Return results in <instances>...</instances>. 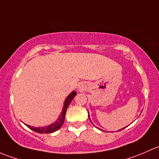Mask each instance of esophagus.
<instances>
[{
    "instance_id": "obj_1",
    "label": "esophagus",
    "mask_w": 159,
    "mask_h": 159,
    "mask_svg": "<svg viewBox=\"0 0 159 159\" xmlns=\"http://www.w3.org/2000/svg\"><path fill=\"white\" fill-rule=\"evenodd\" d=\"M79 89H80V91H83V87L82 86V85H80V86H79Z\"/></svg>"
}]
</instances>
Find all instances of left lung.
<instances>
[{
  "mask_svg": "<svg viewBox=\"0 0 159 159\" xmlns=\"http://www.w3.org/2000/svg\"><path fill=\"white\" fill-rule=\"evenodd\" d=\"M88 113H89V112H88ZM89 120H90V118H89ZM90 122H91V120H90ZM92 123H93V122H92ZM125 128H122V129H119V130H118V131H121V130H122V129H125Z\"/></svg>",
  "mask_w": 159,
  "mask_h": 159,
  "instance_id": "1",
  "label": "left lung"
}]
</instances>
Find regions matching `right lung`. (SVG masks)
I'll list each match as a JSON object with an SVG mask.
<instances>
[{
    "mask_svg": "<svg viewBox=\"0 0 159 159\" xmlns=\"http://www.w3.org/2000/svg\"><path fill=\"white\" fill-rule=\"evenodd\" d=\"M76 92L73 91L70 94H69L67 97L66 98L64 101V103H63V110H62L61 113L60 114L59 117L57 118V120L55 121L53 123L50 124V125H46V126H42V127H34L30 126L29 125H26L29 129H30L31 130L34 131L36 132H38V133H52V132H54L56 131H57L58 129L61 128V126L63 125V122L65 120V115H66V109H67L69 105L70 104V102H72V100L73 99V98L76 96Z\"/></svg>",
    "mask_w": 159,
    "mask_h": 159,
    "instance_id": "1",
    "label": "right lung"
}]
</instances>
